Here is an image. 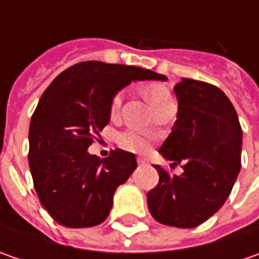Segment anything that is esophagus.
<instances>
[{
    "instance_id": "esophagus-1",
    "label": "esophagus",
    "mask_w": 259,
    "mask_h": 259,
    "mask_svg": "<svg viewBox=\"0 0 259 259\" xmlns=\"http://www.w3.org/2000/svg\"><path fill=\"white\" fill-rule=\"evenodd\" d=\"M137 161H138V164L140 165L147 164V160H145V158H143V157H138V158H137Z\"/></svg>"
}]
</instances>
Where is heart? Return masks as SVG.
I'll use <instances>...</instances> for the list:
<instances>
[{
  "mask_svg": "<svg viewBox=\"0 0 259 259\" xmlns=\"http://www.w3.org/2000/svg\"><path fill=\"white\" fill-rule=\"evenodd\" d=\"M148 98H150L151 104L155 108V111L164 108L167 105L174 104L171 96L165 89L155 88V86L148 89ZM122 101H124V94L118 92L114 96L112 104H111V112L112 114H116L119 111ZM119 143H121V145H124L125 148L133 150V151H144L147 148V144H148L144 135H141L140 133H135V131H130V133H124V134L119 135Z\"/></svg>",
  "mask_w": 259,
  "mask_h": 259,
  "instance_id": "b5f03b06",
  "label": "heart"
}]
</instances>
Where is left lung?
<instances>
[{
  "instance_id": "left-lung-1",
  "label": "left lung",
  "mask_w": 259,
  "mask_h": 259,
  "mask_svg": "<svg viewBox=\"0 0 259 259\" xmlns=\"http://www.w3.org/2000/svg\"><path fill=\"white\" fill-rule=\"evenodd\" d=\"M179 111L160 154L182 164L170 176L154 165L160 180L147 193L148 210L157 222L196 228L222 206L241 170L242 130L229 98L216 86L183 79L174 86Z\"/></svg>"
}]
</instances>
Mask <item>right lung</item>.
<instances>
[{"mask_svg": "<svg viewBox=\"0 0 259 259\" xmlns=\"http://www.w3.org/2000/svg\"><path fill=\"white\" fill-rule=\"evenodd\" d=\"M167 77L135 66L83 62L62 72L41 95L28 131V164L35 193L49 214L67 228L102 224L114 193L137 168L133 153L89 154L111 119L114 96L131 82Z\"/></svg>", "mask_w": 259, "mask_h": 259, "instance_id": "obj_1", "label": "right lung"}]
</instances>
